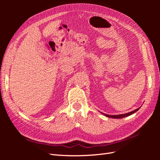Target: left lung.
<instances>
[{"label":"left lung","instance_id":"obj_1","mask_svg":"<svg viewBox=\"0 0 160 160\" xmlns=\"http://www.w3.org/2000/svg\"><path fill=\"white\" fill-rule=\"evenodd\" d=\"M139 108H138V109H135V110H133V111H131V112H129V113H125V114H121V115H108V114H104V113H103L104 115H105L106 117H108V118H113V119H120V118H125V117H128V116H129V115H132V114H133L134 113H135L137 111H138L139 110Z\"/></svg>","mask_w":160,"mask_h":160}]
</instances>
